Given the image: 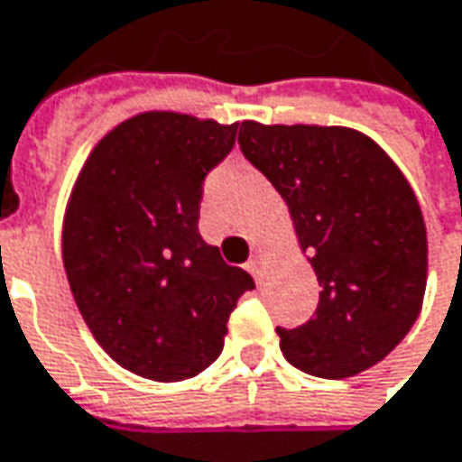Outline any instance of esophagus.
Returning <instances> with one entry per match:
<instances>
[{
	"label": "esophagus",
	"instance_id": "esophagus-1",
	"mask_svg": "<svg viewBox=\"0 0 462 462\" xmlns=\"http://www.w3.org/2000/svg\"><path fill=\"white\" fill-rule=\"evenodd\" d=\"M244 267H246V273H249L252 277H259L262 275V257H257V254H254V257H249V262H246Z\"/></svg>",
	"mask_w": 462,
	"mask_h": 462
}]
</instances>
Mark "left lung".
<instances>
[{
  "label": "left lung",
  "instance_id": "obj_1",
  "mask_svg": "<svg viewBox=\"0 0 462 462\" xmlns=\"http://www.w3.org/2000/svg\"><path fill=\"white\" fill-rule=\"evenodd\" d=\"M239 146L288 203L321 285L306 324L277 327L285 360L331 381L381 363L414 327L427 288V228L411 185L352 128L244 120Z\"/></svg>",
  "mask_w": 462,
  "mask_h": 462
}]
</instances>
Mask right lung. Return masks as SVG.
<instances>
[{"instance_id":"obj_1","label":"right lung","mask_w":462,"mask_h":462,"mask_svg":"<svg viewBox=\"0 0 462 462\" xmlns=\"http://www.w3.org/2000/svg\"><path fill=\"white\" fill-rule=\"evenodd\" d=\"M234 125L141 113L87 156L63 216V267L99 346L141 378L177 383L218 360L228 316L254 288L198 231L203 182Z\"/></svg>"}]
</instances>
